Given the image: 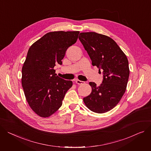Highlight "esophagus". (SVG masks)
Here are the masks:
<instances>
[{"label":"esophagus","instance_id":"esophagus-1","mask_svg":"<svg viewBox=\"0 0 151 151\" xmlns=\"http://www.w3.org/2000/svg\"><path fill=\"white\" fill-rule=\"evenodd\" d=\"M76 83L78 85H82V84H85V82L84 81H80V80H78V79H76Z\"/></svg>","mask_w":151,"mask_h":151}]
</instances>
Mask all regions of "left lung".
Returning <instances> with one entry per match:
<instances>
[{
    "mask_svg": "<svg viewBox=\"0 0 151 151\" xmlns=\"http://www.w3.org/2000/svg\"><path fill=\"white\" fill-rule=\"evenodd\" d=\"M79 39L92 65L96 66L103 75L99 86L89 83L92 92L83 101L92 112H107L117 105L126 91L129 76L127 58L117 44L107 36L95 32L81 33Z\"/></svg>",
    "mask_w": 151,
    "mask_h": 151,
    "instance_id": "left-lung-1",
    "label": "left lung"
}]
</instances>
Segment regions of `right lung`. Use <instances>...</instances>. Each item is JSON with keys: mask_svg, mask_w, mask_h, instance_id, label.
<instances>
[{"mask_svg": "<svg viewBox=\"0 0 151 151\" xmlns=\"http://www.w3.org/2000/svg\"><path fill=\"white\" fill-rule=\"evenodd\" d=\"M79 32H49L29 47L22 69V85L33 111L48 117L60 108L73 83L57 76L53 69L62 64L67 48L74 44Z\"/></svg>", "mask_w": 151, "mask_h": 151, "instance_id": "1", "label": "right lung"}]
</instances>
